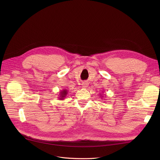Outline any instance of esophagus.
<instances>
[{
	"label": "esophagus",
	"instance_id": "obj_1",
	"mask_svg": "<svg viewBox=\"0 0 160 160\" xmlns=\"http://www.w3.org/2000/svg\"><path fill=\"white\" fill-rule=\"evenodd\" d=\"M82 87H83V88H86V87H88V83L87 82H83V83H82Z\"/></svg>",
	"mask_w": 160,
	"mask_h": 160
}]
</instances>
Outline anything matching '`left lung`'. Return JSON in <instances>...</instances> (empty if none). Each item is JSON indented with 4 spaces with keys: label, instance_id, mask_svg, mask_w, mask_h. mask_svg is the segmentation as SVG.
Segmentation results:
<instances>
[{
    "label": "left lung",
    "instance_id": "obj_1",
    "mask_svg": "<svg viewBox=\"0 0 160 160\" xmlns=\"http://www.w3.org/2000/svg\"><path fill=\"white\" fill-rule=\"evenodd\" d=\"M100 96H101V98H103V97H104V96H102V95H100ZM101 99H102V98H101Z\"/></svg>",
    "mask_w": 160,
    "mask_h": 160
}]
</instances>
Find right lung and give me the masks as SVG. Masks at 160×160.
I'll return each mask as SVG.
<instances>
[{
    "mask_svg": "<svg viewBox=\"0 0 160 160\" xmlns=\"http://www.w3.org/2000/svg\"><path fill=\"white\" fill-rule=\"evenodd\" d=\"M68 92L67 89H63L62 90V91H61L60 93H59V100H64V98L66 97L67 94H68Z\"/></svg>",
    "mask_w": 160,
    "mask_h": 160,
    "instance_id": "right-lung-1",
    "label": "right lung"
}]
</instances>
